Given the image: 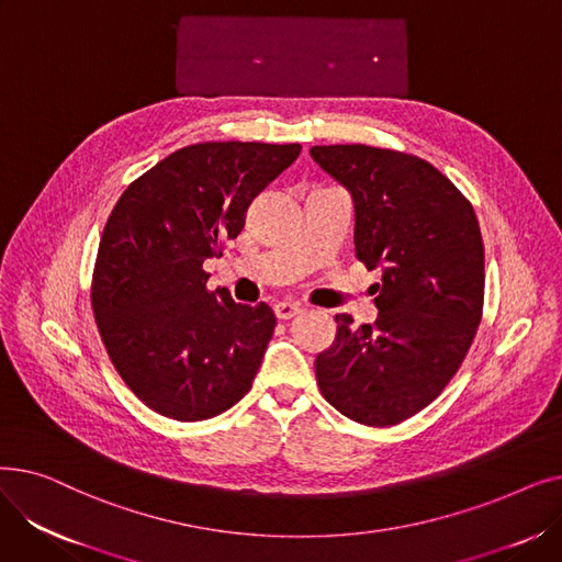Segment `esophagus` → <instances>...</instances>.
Masks as SVG:
<instances>
[{
    "label": "esophagus",
    "mask_w": 562,
    "mask_h": 562,
    "mask_svg": "<svg viewBox=\"0 0 562 562\" xmlns=\"http://www.w3.org/2000/svg\"><path fill=\"white\" fill-rule=\"evenodd\" d=\"M273 312H276V316L278 318H282V321H286V318H293V316H299L301 312H303V307L301 305H296V303H278L276 307H273Z\"/></svg>",
    "instance_id": "obj_1"
}]
</instances>
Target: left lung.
Here are the masks:
<instances>
[{"label":"left lung","mask_w":562,"mask_h":562,"mask_svg":"<svg viewBox=\"0 0 562 562\" xmlns=\"http://www.w3.org/2000/svg\"><path fill=\"white\" fill-rule=\"evenodd\" d=\"M312 159L350 193L356 255L378 269L375 323L316 356L321 394L344 417L394 426L435 401L460 369L483 314L485 250L474 206L432 164L371 145H314Z\"/></svg>","instance_id":"1"}]
</instances>
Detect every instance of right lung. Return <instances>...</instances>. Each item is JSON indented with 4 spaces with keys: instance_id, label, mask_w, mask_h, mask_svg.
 <instances>
[{
    "instance_id": "add662e5",
    "label": "right lung",
    "mask_w": 562,
    "mask_h": 562,
    "mask_svg": "<svg viewBox=\"0 0 562 562\" xmlns=\"http://www.w3.org/2000/svg\"><path fill=\"white\" fill-rule=\"evenodd\" d=\"M301 155L299 143H198L143 172L104 225L91 303L125 385L159 415L204 422L239 403L276 328L273 310L206 289L250 202Z\"/></svg>"
}]
</instances>
